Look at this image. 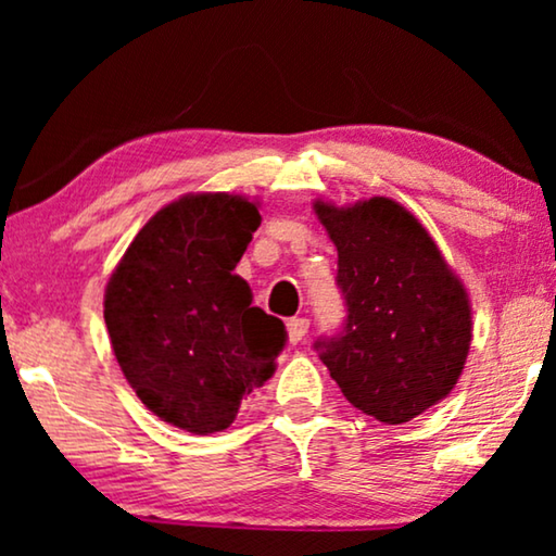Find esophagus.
Instances as JSON below:
<instances>
[{
	"label": "esophagus",
	"mask_w": 556,
	"mask_h": 556,
	"mask_svg": "<svg viewBox=\"0 0 556 556\" xmlns=\"http://www.w3.org/2000/svg\"><path fill=\"white\" fill-rule=\"evenodd\" d=\"M286 326H288V339H291V344H299L308 331V318H291Z\"/></svg>",
	"instance_id": "34e87169"
}]
</instances>
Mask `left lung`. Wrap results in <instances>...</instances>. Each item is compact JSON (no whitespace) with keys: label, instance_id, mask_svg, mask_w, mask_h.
I'll return each instance as SVG.
<instances>
[{"label":"left lung","instance_id":"left-lung-1","mask_svg":"<svg viewBox=\"0 0 556 556\" xmlns=\"http://www.w3.org/2000/svg\"><path fill=\"white\" fill-rule=\"evenodd\" d=\"M339 253L346 324L316 349L356 409L400 425L445 400L466 364L473 324L460 278L430 232L390 197L314 202Z\"/></svg>","mask_w":556,"mask_h":556}]
</instances>
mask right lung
<instances>
[{
	"label": "right lung",
	"instance_id": "1",
	"mask_svg": "<svg viewBox=\"0 0 556 556\" xmlns=\"http://www.w3.org/2000/svg\"><path fill=\"white\" fill-rule=\"evenodd\" d=\"M257 225L248 197L185 194L141 227L105 286L111 346L136 397L194 435L230 428L286 344L283 321L232 273Z\"/></svg>",
	"mask_w": 556,
	"mask_h": 556
}]
</instances>
